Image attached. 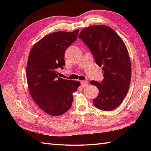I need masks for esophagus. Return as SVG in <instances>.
<instances>
[{
	"instance_id": "esophagus-1",
	"label": "esophagus",
	"mask_w": 151,
	"mask_h": 151,
	"mask_svg": "<svg viewBox=\"0 0 151 151\" xmlns=\"http://www.w3.org/2000/svg\"><path fill=\"white\" fill-rule=\"evenodd\" d=\"M81 85L83 86V87L87 86L88 85V82L87 81H81Z\"/></svg>"
}]
</instances>
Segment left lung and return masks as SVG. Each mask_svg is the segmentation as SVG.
Here are the masks:
<instances>
[{"mask_svg":"<svg viewBox=\"0 0 151 151\" xmlns=\"http://www.w3.org/2000/svg\"><path fill=\"white\" fill-rule=\"evenodd\" d=\"M78 37L89 48L95 63L102 67L103 81L90 82L99 90L93 103L100 110H113L124 100L130 84L132 71L127 47L118 34L105 25L85 28Z\"/></svg>","mask_w":151,"mask_h":151,"instance_id":"1","label":"left lung"}]
</instances>
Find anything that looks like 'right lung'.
Instances as JSON below:
<instances>
[{
  "label": "right lung",
  "instance_id": "1",
  "mask_svg": "<svg viewBox=\"0 0 151 151\" xmlns=\"http://www.w3.org/2000/svg\"><path fill=\"white\" fill-rule=\"evenodd\" d=\"M78 32L47 35L34 45L28 56L27 79L30 93L45 112L53 116L69 110L73 93L81 85L78 81L58 77L56 72L59 67L63 69L65 50L76 40Z\"/></svg>",
  "mask_w": 151,
  "mask_h": 151
}]
</instances>
